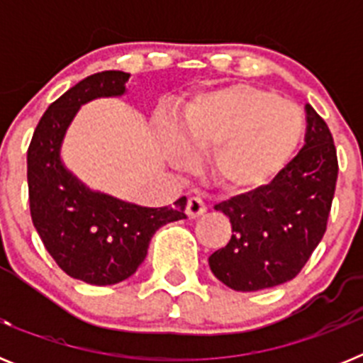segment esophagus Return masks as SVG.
<instances>
[{
    "mask_svg": "<svg viewBox=\"0 0 363 363\" xmlns=\"http://www.w3.org/2000/svg\"><path fill=\"white\" fill-rule=\"evenodd\" d=\"M185 213H187V216L191 218V220H196V218L203 216L205 213H207V207H205L203 200L198 196H191L187 200V207H185Z\"/></svg>",
    "mask_w": 363,
    "mask_h": 363,
    "instance_id": "obj_1",
    "label": "esophagus"
}]
</instances>
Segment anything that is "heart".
Returning <instances> with one entry per match:
<instances>
[{"mask_svg":"<svg viewBox=\"0 0 363 363\" xmlns=\"http://www.w3.org/2000/svg\"><path fill=\"white\" fill-rule=\"evenodd\" d=\"M306 133L296 105L252 85L207 92L185 105L167 149L179 167L189 153L209 154V174L221 191L249 196L264 191L294 158Z\"/></svg>","mask_w":363,"mask_h":363,"instance_id":"heart-1","label":"heart"}]
</instances>
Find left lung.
Wrapping results in <instances>:
<instances>
[{
    "label": "left lung",
    "instance_id": "left-lung-1",
    "mask_svg": "<svg viewBox=\"0 0 363 363\" xmlns=\"http://www.w3.org/2000/svg\"><path fill=\"white\" fill-rule=\"evenodd\" d=\"M306 145L264 191L214 205L233 225L211 271L234 291H259L293 280L322 242L338 178L333 134L306 105Z\"/></svg>",
    "mask_w": 363,
    "mask_h": 363
}]
</instances>
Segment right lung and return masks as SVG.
Instances as JSON below:
<instances>
[{
    "mask_svg": "<svg viewBox=\"0 0 363 363\" xmlns=\"http://www.w3.org/2000/svg\"><path fill=\"white\" fill-rule=\"evenodd\" d=\"M129 76L104 70L76 83L45 111L27 150L32 223L62 271L92 285H112L133 277L154 233L187 218L185 196L174 207H140L86 189L60 158L63 138L79 107L104 96H121Z\"/></svg>",
    "mask_w": 363,
    "mask_h": 363,
    "instance_id": "add662e5",
    "label": "right lung"
}]
</instances>
